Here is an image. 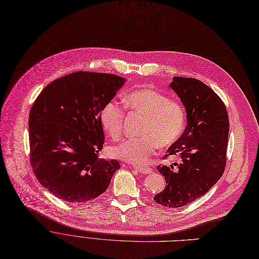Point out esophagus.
<instances>
[{"instance_id":"1","label":"esophagus","mask_w":259,"mask_h":259,"mask_svg":"<svg viewBox=\"0 0 259 259\" xmlns=\"http://www.w3.org/2000/svg\"><path fill=\"white\" fill-rule=\"evenodd\" d=\"M133 168H134L135 170H137L138 172L143 173V174H150V173H152V169H150V168L141 167V166H134Z\"/></svg>"}]
</instances>
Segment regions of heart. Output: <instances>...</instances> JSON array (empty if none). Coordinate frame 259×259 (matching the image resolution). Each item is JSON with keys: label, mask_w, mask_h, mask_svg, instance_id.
I'll list each match as a JSON object with an SVG mask.
<instances>
[{"label": "heart", "mask_w": 259, "mask_h": 259, "mask_svg": "<svg viewBox=\"0 0 259 259\" xmlns=\"http://www.w3.org/2000/svg\"><path fill=\"white\" fill-rule=\"evenodd\" d=\"M128 110L145 115L140 138H127L109 147L111 157L145 165L156 152L158 146L169 147L178 142L186 127L184 107L167 95L152 89L134 90L122 99ZM125 111L115 102H108L101 111V122L104 130L112 138L120 134L124 125Z\"/></svg>", "instance_id": "1"}]
</instances>
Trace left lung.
<instances>
[{
	"label": "left lung",
	"instance_id": "obj_1",
	"mask_svg": "<svg viewBox=\"0 0 259 259\" xmlns=\"http://www.w3.org/2000/svg\"><path fill=\"white\" fill-rule=\"evenodd\" d=\"M170 87L185 106L187 127L165 155L181 156V164L157 167L165 176L166 187L153 199L161 206L181 208L205 195L222 178L227 160L229 116L222 99L202 81L174 76Z\"/></svg>",
	"mask_w": 259,
	"mask_h": 259
}]
</instances>
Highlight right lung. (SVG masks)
Instances as JSON below:
<instances>
[{
	"instance_id": "1",
	"label": "right lung",
	"mask_w": 259,
	"mask_h": 259,
	"mask_svg": "<svg viewBox=\"0 0 259 259\" xmlns=\"http://www.w3.org/2000/svg\"><path fill=\"white\" fill-rule=\"evenodd\" d=\"M125 80L77 71L51 81L34 101L28 120L30 164L53 195L68 202L97 198L120 168L98 153L105 142L101 111Z\"/></svg>"
}]
</instances>
